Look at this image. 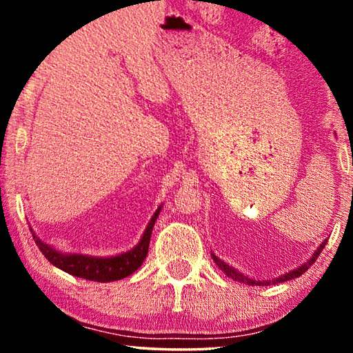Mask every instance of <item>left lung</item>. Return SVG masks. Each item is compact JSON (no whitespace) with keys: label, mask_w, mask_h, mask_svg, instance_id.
Masks as SVG:
<instances>
[{"label":"left lung","mask_w":353,"mask_h":353,"mask_svg":"<svg viewBox=\"0 0 353 353\" xmlns=\"http://www.w3.org/2000/svg\"><path fill=\"white\" fill-rule=\"evenodd\" d=\"M325 244H327V240L322 241V243L319 244V248L314 250V254H313L312 256H310V259H308L305 263H303V265H301L299 268H296V270L285 272L283 276H279V277L272 279V280H255V279L249 277V276H244L243 272H240L238 270H235L234 266L227 265V263H225L224 260L218 259V256L214 255L213 252H212V259H213V261H214V263H216L219 270L223 271L227 277H230L232 280H235V282H240V283H244V285H259V286H266V285H271V283H272V285H276V283H280V282H286V280H292V279H297L299 276H302V274L305 272V271L308 270V268L313 265V263L316 261V259H318L319 254L322 252V249L325 248Z\"/></svg>","instance_id":"8db88e82"}]
</instances>
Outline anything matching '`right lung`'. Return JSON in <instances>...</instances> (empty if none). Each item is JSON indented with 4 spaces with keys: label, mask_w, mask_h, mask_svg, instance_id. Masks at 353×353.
Wrapping results in <instances>:
<instances>
[{
    "label": "right lung",
    "mask_w": 353,
    "mask_h": 353,
    "mask_svg": "<svg viewBox=\"0 0 353 353\" xmlns=\"http://www.w3.org/2000/svg\"><path fill=\"white\" fill-rule=\"evenodd\" d=\"M162 207L163 204H160L157 207V210L154 212L151 221H149L145 232H143L140 241L137 243L132 249L112 256H94L87 254L62 252V250L41 241L40 238L35 235L32 227L31 232L35 244H37L39 249L41 250V254L46 256V260L50 261L51 265H54L59 270L68 272L74 277L93 280V282H115V280H121L130 276V274L139 270L141 263L145 261L154 224L159 218Z\"/></svg>",
    "instance_id": "add662e5"
}]
</instances>
